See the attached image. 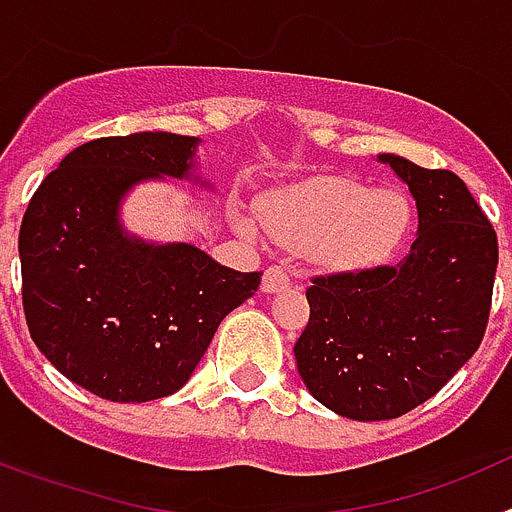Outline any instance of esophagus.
Returning a JSON list of instances; mask_svg holds the SVG:
<instances>
[{
  "mask_svg": "<svg viewBox=\"0 0 512 512\" xmlns=\"http://www.w3.org/2000/svg\"><path fill=\"white\" fill-rule=\"evenodd\" d=\"M289 284V271L284 266H269L264 271V279H261V289L264 292H279Z\"/></svg>",
  "mask_w": 512,
  "mask_h": 512,
  "instance_id": "obj_1",
  "label": "esophagus"
}]
</instances>
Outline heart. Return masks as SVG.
<instances>
[{
  "label": "heart",
  "instance_id": "heart-1",
  "mask_svg": "<svg viewBox=\"0 0 512 512\" xmlns=\"http://www.w3.org/2000/svg\"><path fill=\"white\" fill-rule=\"evenodd\" d=\"M259 217L279 243L307 248L330 266H366L387 259L410 228V205L397 192H372L343 176H318L271 194ZM243 233L251 225L241 223Z\"/></svg>",
  "mask_w": 512,
  "mask_h": 512
}]
</instances>
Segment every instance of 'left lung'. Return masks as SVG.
<instances>
[{
  "label": "left lung",
  "mask_w": 512,
  "mask_h": 512,
  "mask_svg": "<svg viewBox=\"0 0 512 512\" xmlns=\"http://www.w3.org/2000/svg\"><path fill=\"white\" fill-rule=\"evenodd\" d=\"M410 187L418 238L397 264L310 279L295 343L312 397L351 420H390L431 400L485 338L497 233L449 169L379 156Z\"/></svg>",
  "instance_id": "left-lung-1"
}]
</instances>
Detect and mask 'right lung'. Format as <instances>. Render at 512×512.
Here are the masks:
<instances>
[{"label":"right lung","mask_w":512,"mask_h":512,"mask_svg":"<svg viewBox=\"0 0 512 512\" xmlns=\"http://www.w3.org/2000/svg\"><path fill=\"white\" fill-rule=\"evenodd\" d=\"M197 140L174 133L97 138L35 189L20 225L22 310L43 356L84 390L148 402L192 377L261 271H233L200 248L125 238L117 202L146 176L189 169Z\"/></svg>","instance_id":"obj_1"}]
</instances>
